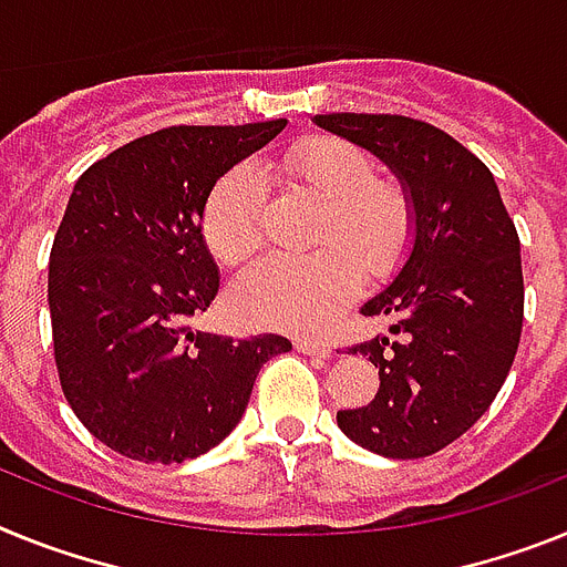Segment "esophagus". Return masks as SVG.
<instances>
[{
    "mask_svg": "<svg viewBox=\"0 0 567 567\" xmlns=\"http://www.w3.org/2000/svg\"><path fill=\"white\" fill-rule=\"evenodd\" d=\"M295 350L298 352H307V355H318V358H330L332 355V347L323 341H307V338H298L295 341Z\"/></svg>",
    "mask_w": 567,
    "mask_h": 567,
    "instance_id": "esophagus-1",
    "label": "esophagus"
}]
</instances>
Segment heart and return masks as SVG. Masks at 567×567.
Returning a JSON list of instances; mask_svg holds the SVG:
<instances>
[{
  "mask_svg": "<svg viewBox=\"0 0 567 567\" xmlns=\"http://www.w3.org/2000/svg\"><path fill=\"white\" fill-rule=\"evenodd\" d=\"M292 186L323 200L316 255H266L231 284V312L251 327L318 332L352 301L367 278L399 266L413 237V206L404 188L375 177L370 154L338 137H316L284 157ZM266 186L244 163L226 172L203 206V237L220 264H240L264 240Z\"/></svg>",
  "mask_w": 567,
  "mask_h": 567,
  "instance_id": "heart-1",
  "label": "heart"
}]
</instances>
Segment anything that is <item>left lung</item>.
<instances>
[{
	"mask_svg": "<svg viewBox=\"0 0 567 567\" xmlns=\"http://www.w3.org/2000/svg\"><path fill=\"white\" fill-rule=\"evenodd\" d=\"M323 132L361 145L404 186L413 249L361 316L393 338L355 343L381 386L338 427L386 458L433 456L487 413L519 350L525 284L519 235L491 168L435 125L399 114H318Z\"/></svg>",
	"mask_w": 567,
	"mask_h": 567,
	"instance_id": "obj_1",
	"label": "left lung"
}]
</instances>
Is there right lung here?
<instances>
[{
    "mask_svg": "<svg viewBox=\"0 0 567 567\" xmlns=\"http://www.w3.org/2000/svg\"><path fill=\"white\" fill-rule=\"evenodd\" d=\"M284 125L159 128L74 183L48 266L53 358L76 419L120 456H203L240 422L260 367L292 350L272 332L192 330L220 289L203 206Z\"/></svg>",
    "mask_w": 567,
    "mask_h": 567,
    "instance_id": "obj_1",
    "label": "right lung"
}]
</instances>
